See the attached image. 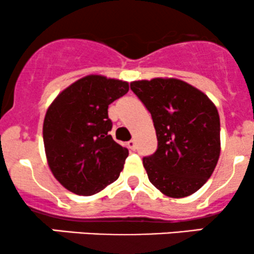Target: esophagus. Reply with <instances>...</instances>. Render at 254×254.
Segmentation results:
<instances>
[{
  "label": "esophagus",
  "mask_w": 254,
  "mask_h": 254,
  "mask_svg": "<svg viewBox=\"0 0 254 254\" xmlns=\"http://www.w3.org/2000/svg\"><path fill=\"white\" fill-rule=\"evenodd\" d=\"M127 147L131 150H136V141L135 139H131V141L127 142Z\"/></svg>",
  "instance_id": "esophagus-1"
}]
</instances>
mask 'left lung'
<instances>
[{"mask_svg":"<svg viewBox=\"0 0 254 254\" xmlns=\"http://www.w3.org/2000/svg\"><path fill=\"white\" fill-rule=\"evenodd\" d=\"M130 88L149 111L157 149L143 157L149 182L172 198L199 190L220 157V116L214 103L178 78L133 81Z\"/></svg>","mask_w":254,"mask_h":254,"instance_id":"obj_1","label":"left lung"}]
</instances>
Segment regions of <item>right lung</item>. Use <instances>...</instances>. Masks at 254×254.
<instances>
[{"instance_id":"obj_1","label":"right lung","mask_w":254,"mask_h":254,"mask_svg":"<svg viewBox=\"0 0 254 254\" xmlns=\"http://www.w3.org/2000/svg\"><path fill=\"white\" fill-rule=\"evenodd\" d=\"M127 90L125 81L88 75L60 93L46 111L43 138L49 167L72 193L92 196L118 179L129 150L109 135L107 109Z\"/></svg>"}]
</instances>
